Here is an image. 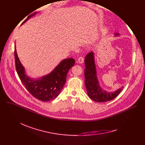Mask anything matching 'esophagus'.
Returning a JSON list of instances; mask_svg holds the SVG:
<instances>
[{"mask_svg": "<svg viewBox=\"0 0 145 145\" xmlns=\"http://www.w3.org/2000/svg\"><path fill=\"white\" fill-rule=\"evenodd\" d=\"M83 61H84V58L82 56H80L79 57V59H78V62L79 63H82L83 62Z\"/></svg>", "mask_w": 145, "mask_h": 145, "instance_id": "34e87169", "label": "esophagus"}]
</instances>
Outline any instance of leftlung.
I'll list each match as a JSON object with an SVG mask.
<instances>
[{
	"mask_svg": "<svg viewBox=\"0 0 145 145\" xmlns=\"http://www.w3.org/2000/svg\"><path fill=\"white\" fill-rule=\"evenodd\" d=\"M118 35V34H117ZM85 83L89 97L96 102H106L115 99L122 90L120 88L113 93H108L102 90L96 78L93 52L86 55L85 59Z\"/></svg>",
	"mask_w": 145,
	"mask_h": 145,
	"instance_id": "1",
	"label": "left lung"
}]
</instances>
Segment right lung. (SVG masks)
<instances>
[{
  "mask_svg": "<svg viewBox=\"0 0 145 145\" xmlns=\"http://www.w3.org/2000/svg\"><path fill=\"white\" fill-rule=\"evenodd\" d=\"M36 14L29 15L22 24ZM14 59L16 70L23 85L33 97L42 102L54 99L59 95L66 83L68 71L75 62L73 58L64 59L49 74L38 80H33L25 74V69L20 62L15 48Z\"/></svg>",
  "mask_w": 145,
  "mask_h": 145,
  "instance_id": "1",
  "label": "right lung"
}]
</instances>
